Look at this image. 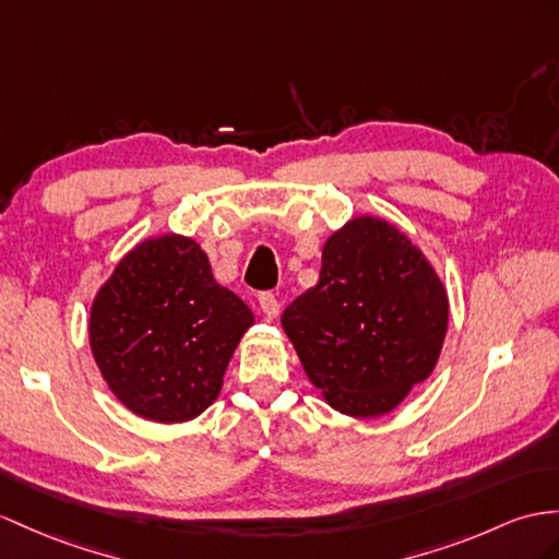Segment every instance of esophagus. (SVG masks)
Listing matches in <instances>:
<instances>
[{
    "label": "esophagus",
    "mask_w": 559,
    "mask_h": 559,
    "mask_svg": "<svg viewBox=\"0 0 559 559\" xmlns=\"http://www.w3.org/2000/svg\"><path fill=\"white\" fill-rule=\"evenodd\" d=\"M258 304H261V310H263L265 320H275L280 316V301H277V296L272 294V292H263L261 296H258Z\"/></svg>",
    "instance_id": "34e87169"
}]
</instances>
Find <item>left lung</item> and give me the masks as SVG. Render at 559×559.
<instances>
[{"label":"left lung","instance_id":"1","mask_svg":"<svg viewBox=\"0 0 559 559\" xmlns=\"http://www.w3.org/2000/svg\"><path fill=\"white\" fill-rule=\"evenodd\" d=\"M448 292L417 243L362 213L330 235L320 280L284 310L282 326L308 382L348 417H379L439 362Z\"/></svg>","mask_w":559,"mask_h":559}]
</instances>
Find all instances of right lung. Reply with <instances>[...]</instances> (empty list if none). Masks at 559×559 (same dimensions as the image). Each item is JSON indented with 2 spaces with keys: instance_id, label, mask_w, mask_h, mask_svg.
<instances>
[{
  "instance_id": "1",
  "label": "right lung",
  "mask_w": 559,
  "mask_h": 559,
  "mask_svg": "<svg viewBox=\"0 0 559 559\" xmlns=\"http://www.w3.org/2000/svg\"><path fill=\"white\" fill-rule=\"evenodd\" d=\"M251 308L217 284L201 243L158 235L120 258L90 308V348L114 396L158 425H182L221 396Z\"/></svg>"
}]
</instances>
